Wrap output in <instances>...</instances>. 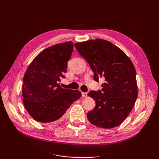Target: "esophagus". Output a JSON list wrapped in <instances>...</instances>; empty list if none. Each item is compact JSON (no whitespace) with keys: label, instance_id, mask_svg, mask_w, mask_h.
Instances as JSON below:
<instances>
[{"label":"esophagus","instance_id":"esophagus-1","mask_svg":"<svg viewBox=\"0 0 159 159\" xmlns=\"http://www.w3.org/2000/svg\"><path fill=\"white\" fill-rule=\"evenodd\" d=\"M81 95H82V97H84V98H86L88 96V94H87V93L82 92L81 93Z\"/></svg>","mask_w":159,"mask_h":159}]
</instances>
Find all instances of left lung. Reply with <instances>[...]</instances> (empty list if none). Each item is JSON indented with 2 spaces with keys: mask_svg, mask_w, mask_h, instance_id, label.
I'll use <instances>...</instances> for the list:
<instances>
[{
  "mask_svg": "<svg viewBox=\"0 0 159 159\" xmlns=\"http://www.w3.org/2000/svg\"><path fill=\"white\" fill-rule=\"evenodd\" d=\"M79 54L93 71V80L103 78L102 89L90 91L95 107L87 113L94 125L111 129L119 125L131 111L138 96L135 68L128 56L109 41L96 39L75 43Z\"/></svg>",
  "mask_w": 159,
  "mask_h": 159,
  "instance_id": "8db88e82",
  "label": "left lung"
}]
</instances>
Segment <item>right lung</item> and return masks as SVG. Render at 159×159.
Instances as JSON below:
<instances>
[{
	"mask_svg": "<svg viewBox=\"0 0 159 159\" xmlns=\"http://www.w3.org/2000/svg\"><path fill=\"white\" fill-rule=\"evenodd\" d=\"M74 44L66 42L41 52L26 70L23 78L24 105L30 116L41 123L59 121L70 105L78 99V90L60 86L64 78Z\"/></svg>",
	"mask_w": 159,
	"mask_h": 159,
	"instance_id": "1",
	"label": "right lung"
}]
</instances>
